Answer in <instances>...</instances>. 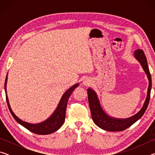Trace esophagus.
Here are the masks:
<instances>
[{
    "label": "esophagus",
    "instance_id": "34e87169",
    "mask_svg": "<svg viewBox=\"0 0 155 155\" xmlns=\"http://www.w3.org/2000/svg\"><path fill=\"white\" fill-rule=\"evenodd\" d=\"M91 83V81L90 80V79H87V78H86V79H85L83 81V84L84 85H85V86H87V85H90V84Z\"/></svg>",
    "mask_w": 155,
    "mask_h": 155
}]
</instances>
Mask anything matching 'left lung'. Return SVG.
<instances>
[{"label": "left lung", "instance_id": "1", "mask_svg": "<svg viewBox=\"0 0 155 155\" xmlns=\"http://www.w3.org/2000/svg\"><path fill=\"white\" fill-rule=\"evenodd\" d=\"M135 57L140 61L149 80L148 94H147L146 101L142 108L137 114L127 119H116L109 117L102 109L98 96H97L95 91L90 88L87 89L88 101L92 120L94 123L98 127L101 128L102 129L108 131H122L127 129V128L130 127L131 125L134 124L136 121H137L139 119L142 117L148 106L150 98L152 78L150 71H149L147 59L143 51L141 49H137V51H135Z\"/></svg>", "mask_w": 155, "mask_h": 155}]
</instances>
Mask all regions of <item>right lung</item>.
Returning a JSON list of instances; mask_svg holds the SVG:
<instances>
[{"mask_svg": "<svg viewBox=\"0 0 155 155\" xmlns=\"http://www.w3.org/2000/svg\"><path fill=\"white\" fill-rule=\"evenodd\" d=\"M7 76L6 77V79H5V94H6V101L7 105H8L9 109L12 116L14 117V118L16 120V121L19 123L23 127H25L27 129H28L31 132L38 135H47V134H51L52 133H54V131H56L59 129V128L61 127L64 124L65 118V110H66L67 104L68 99H69L70 95L73 92L76 88L78 86V83L76 84L74 86L70 87L69 90H68L63 95L61 101L59 102V104L57 108L56 109L55 111L53 113L51 117H49L48 120H46V121H44L41 123H39V124H29L26 122L22 121L20 119L15 115L14 112L12 111V110L10 107L8 97L7 95V90H6V85H7Z\"/></svg>", "mask_w": 155, "mask_h": 155, "instance_id": "right-lung-1", "label": "right lung"}]
</instances>
